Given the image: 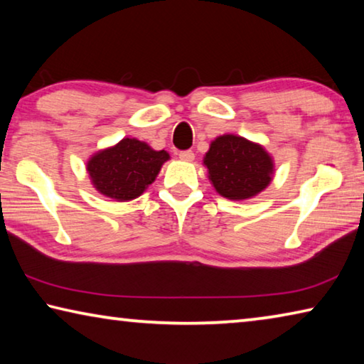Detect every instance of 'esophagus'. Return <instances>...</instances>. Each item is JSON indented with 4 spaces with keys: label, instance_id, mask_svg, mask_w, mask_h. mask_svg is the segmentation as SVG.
Wrapping results in <instances>:
<instances>
[{
    "label": "esophagus",
    "instance_id": "obj_1",
    "mask_svg": "<svg viewBox=\"0 0 364 364\" xmlns=\"http://www.w3.org/2000/svg\"><path fill=\"white\" fill-rule=\"evenodd\" d=\"M178 157H180L181 160H184V162H193V160H194V152L193 151H181L180 154H178Z\"/></svg>",
    "mask_w": 364,
    "mask_h": 364
}]
</instances>
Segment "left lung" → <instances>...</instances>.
<instances>
[{"label":"left lung","mask_w":364,"mask_h":364,"mask_svg":"<svg viewBox=\"0 0 364 364\" xmlns=\"http://www.w3.org/2000/svg\"><path fill=\"white\" fill-rule=\"evenodd\" d=\"M204 165L217 193L231 200L262 193L274 171L273 159L260 144L236 134H223L212 141Z\"/></svg>","instance_id":"1"}]
</instances>
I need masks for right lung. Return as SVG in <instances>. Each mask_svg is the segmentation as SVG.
<instances>
[{
    "label": "right lung",
    "mask_w": 364,
    "mask_h": 364,
    "mask_svg": "<svg viewBox=\"0 0 364 364\" xmlns=\"http://www.w3.org/2000/svg\"><path fill=\"white\" fill-rule=\"evenodd\" d=\"M168 159L167 151H154L143 141L123 138L109 149L95 154L86 170L101 194L127 202L144 193Z\"/></svg>",
    "instance_id": "obj_1"
}]
</instances>
